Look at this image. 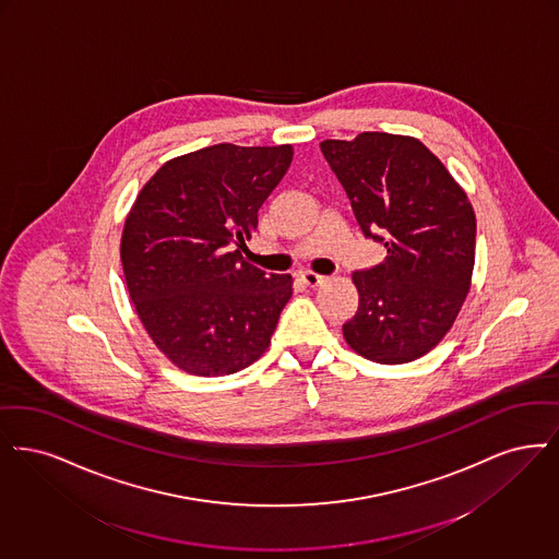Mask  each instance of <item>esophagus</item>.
Instances as JSON below:
<instances>
[{
	"instance_id": "esophagus-1",
	"label": "esophagus",
	"mask_w": 559,
	"mask_h": 559,
	"mask_svg": "<svg viewBox=\"0 0 559 559\" xmlns=\"http://www.w3.org/2000/svg\"><path fill=\"white\" fill-rule=\"evenodd\" d=\"M300 277H302V282H305L307 286H311V288H316V286L325 282V275H319L316 271H305V273H300Z\"/></svg>"
}]
</instances>
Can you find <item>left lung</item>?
Here are the masks:
<instances>
[{"label": "left lung", "instance_id": "left-lung-1", "mask_svg": "<svg viewBox=\"0 0 559 559\" xmlns=\"http://www.w3.org/2000/svg\"><path fill=\"white\" fill-rule=\"evenodd\" d=\"M321 152L365 238L386 248L384 263L353 273L359 309L344 338L376 364L415 361L442 341L469 290L474 209L419 140L365 131L325 140Z\"/></svg>", "mask_w": 559, "mask_h": 559}]
</instances>
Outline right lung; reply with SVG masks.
<instances>
[{
  "label": "right lung",
  "instance_id": "obj_1",
  "mask_svg": "<svg viewBox=\"0 0 559 559\" xmlns=\"http://www.w3.org/2000/svg\"><path fill=\"white\" fill-rule=\"evenodd\" d=\"M292 146L217 144L165 163L124 221L121 261L150 338L195 376L236 373L267 350L292 275L243 263Z\"/></svg>",
  "mask_w": 559,
  "mask_h": 559
}]
</instances>
